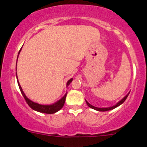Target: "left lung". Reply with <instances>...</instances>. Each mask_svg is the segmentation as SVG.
<instances>
[{"label":"left lung","instance_id":"1","mask_svg":"<svg viewBox=\"0 0 147 147\" xmlns=\"http://www.w3.org/2000/svg\"><path fill=\"white\" fill-rule=\"evenodd\" d=\"M129 93H127V95H126L124 97V98H122L121 100H120L119 102H118L117 104H115V105H113V106H112V107H94V106H93V105H91L89 103V102L87 101V100H85L86 101V103L87 105H88V106L89 107H90V108L93 109V110H97V111H102V112H105V111H108V110H113V109H115V107H119V106H120L121 104H123L124 102V101L126 100V98H127V96H128V95H129Z\"/></svg>","mask_w":147,"mask_h":147}]
</instances>
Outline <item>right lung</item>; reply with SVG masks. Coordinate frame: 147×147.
I'll return each mask as SVG.
<instances>
[{
	"instance_id": "1",
	"label": "right lung",
	"mask_w": 147,
	"mask_h": 147,
	"mask_svg": "<svg viewBox=\"0 0 147 147\" xmlns=\"http://www.w3.org/2000/svg\"><path fill=\"white\" fill-rule=\"evenodd\" d=\"M22 49V48H21ZM21 49L19 51V53L18 54H20V51H21ZM18 61V60H17ZM16 71H17V63H16ZM16 77H17V81H18V86H19V88L20 90V92H21L23 96L25 98L26 102H27V104L32 109H33L35 111H37V112L42 113H47V114H53L55 113L58 112L59 110L62 108V107L64 106L65 102V98L66 96H67V93L64 95V96H62V98L59 100H58L57 102H54V104H51V105H40V104L37 103V102H34L33 101L30 100L28 97L26 96V94L23 92V89H22L21 86H20V83H19V81H18V75H17L16 73ZM73 81V78H71V80H69L67 82V84H66V87H67L68 85L71 84V82Z\"/></svg>"
}]
</instances>
